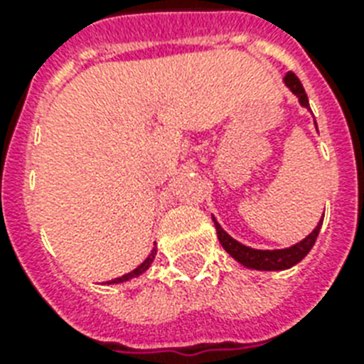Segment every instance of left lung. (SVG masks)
Listing matches in <instances>:
<instances>
[{
  "label": "left lung",
  "instance_id": "1",
  "mask_svg": "<svg viewBox=\"0 0 364 364\" xmlns=\"http://www.w3.org/2000/svg\"><path fill=\"white\" fill-rule=\"evenodd\" d=\"M283 79H285V85L291 88V92L296 94L300 105H304V107L310 109V102H308V96H306V90L304 87H302V82L299 81V77L294 75L293 71H289ZM213 223H215L217 236H219V242H221L223 247L227 249L228 253L232 255L238 262H242L243 266L255 268V270H285V268H291V266H294L296 262H300L306 255L310 253V249L314 247V243H316L317 240V234H319V228H321L323 225V219L319 221V225L314 228V232L308 234L302 242H299L296 245H293V247L272 249V251L247 247V245H243V243L230 238L215 219H213Z\"/></svg>",
  "mask_w": 364,
  "mask_h": 364
}]
</instances>
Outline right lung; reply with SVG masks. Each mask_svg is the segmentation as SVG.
<instances>
[{"instance_id": "1", "label": "right lung", "mask_w": 364, "mask_h": 364, "mask_svg": "<svg viewBox=\"0 0 364 364\" xmlns=\"http://www.w3.org/2000/svg\"><path fill=\"white\" fill-rule=\"evenodd\" d=\"M154 255H156V249H153V251H151V255H149L147 259L143 260L141 264L137 266L136 270H132L130 274H124V276L117 277V279H111V282H107V283H122V282H126V279H130V277L139 276L141 272H145V270H147V268H149V266H151V262H153V259H154Z\"/></svg>"}]
</instances>
